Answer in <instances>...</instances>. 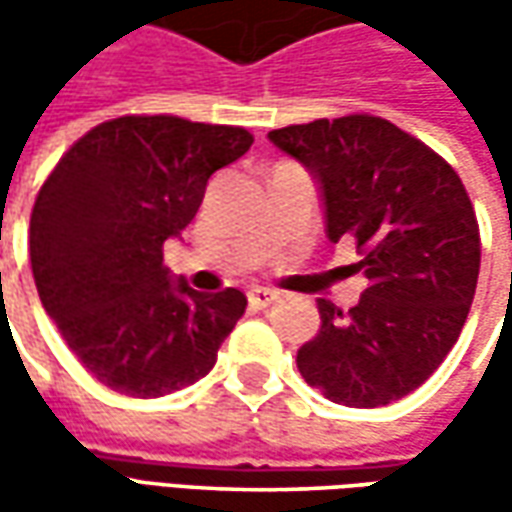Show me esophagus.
<instances>
[{"label": "esophagus", "mask_w": 512, "mask_h": 512, "mask_svg": "<svg viewBox=\"0 0 512 512\" xmlns=\"http://www.w3.org/2000/svg\"><path fill=\"white\" fill-rule=\"evenodd\" d=\"M276 299H279V293H276V290H270V287H253V290L247 293V302H250V307H256V310L273 305Z\"/></svg>", "instance_id": "esophagus-1"}]
</instances>
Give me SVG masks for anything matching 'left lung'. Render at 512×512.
<instances>
[{
    "label": "left lung",
    "instance_id": "obj_1",
    "mask_svg": "<svg viewBox=\"0 0 512 512\" xmlns=\"http://www.w3.org/2000/svg\"><path fill=\"white\" fill-rule=\"evenodd\" d=\"M322 187L327 239H356L367 287L344 313L319 299L322 327L299 347L310 387L347 407H382L422 387L470 313L479 222L459 173L382 116L350 113L270 130Z\"/></svg>",
    "mask_w": 512,
    "mask_h": 512
}]
</instances>
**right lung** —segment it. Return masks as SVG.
I'll return each mask as SVG.
<instances>
[{
    "mask_svg": "<svg viewBox=\"0 0 512 512\" xmlns=\"http://www.w3.org/2000/svg\"><path fill=\"white\" fill-rule=\"evenodd\" d=\"M250 145L245 128L119 116L50 170L30 213V267L42 307L96 382L156 399L216 364L245 293L173 282L162 247L193 222L207 179Z\"/></svg>",
    "mask_w": 512,
    "mask_h": 512,
    "instance_id": "obj_1",
    "label": "right lung"
}]
</instances>
